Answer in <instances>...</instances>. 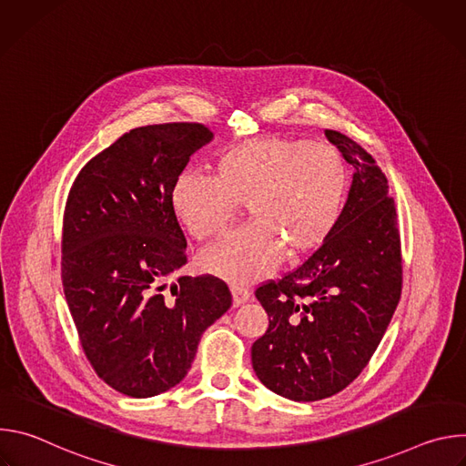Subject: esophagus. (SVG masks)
<instances>
[{
	"label": "esophagus",
	"instance_id": "34e87169",
	"mask_svg": "<svg viewBox=\"0 0 466 466\" xmlns=\"http://www.w3.org/2000/svg\"><path fill=\"white\" fill-rule=\"evenodd\" d=\"M230 293H232V304L234 306H241V304H245L247 300H248V291L247 289H243V288H239V286H232L230 288Z\"/></svg>",
	"mask_w": 466,
	"mask_h": 466
}]
</instances>
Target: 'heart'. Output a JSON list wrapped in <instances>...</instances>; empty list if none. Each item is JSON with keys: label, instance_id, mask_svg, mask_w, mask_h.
<instances>
[{"label": "heart", "instance_id": "b5f03b06", "mask_svg": "<svg viewBox=\"0 0 466 466\" xmlns=\"http://www.w3.org/2000/svg\"><path fill=\"white\" fill-rule=\"evenodd\" d=\"M349 189L343 157L326 144L258 137L223 149L212 177L180 173L171 207L197 241L221 236L247 207L250 225L201 256V265L232 284H252L317 250L334 230Z\"/></svg>", "mask_w": 466, "mask_h": 466}]
</instances>
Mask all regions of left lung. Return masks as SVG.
Returning <instances> with one entry per match:
<instances>
[{
	"label": "left lung",
	"mask_w": 466,
	"mask_h": 466,
	"mask_svg": "<svg viewBox=\"0 0 466 466\" xmlns=\"http://www.w3.org/2000/svg\"><path fill=\"white\" fill-rule=\"evenodd\" d=\"M354 167L349 201L328 239L297 269L256 288L269 328L252 369L273 392L315 402L369 365L402 295V245L387 178L354 140L326 128Z\"/></svg>",
	"instance_id": "obj_1"
}]
</instances>
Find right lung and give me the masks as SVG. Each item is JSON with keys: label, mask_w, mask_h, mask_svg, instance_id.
I'll return each instance as SVG.
<instances>
[{"label": "right lung", "mask_w": 466, "mask_h": 466, "mask_svg": "<svg viewBox=\"0 0 466 466\" xmlns=\"http://www.w3.org/2000/svg\"><path fill=\"white\" fill-rule=\"evenodd\" d=\"M212 137L203 123L132 128L85 164L66 198V302L86 360L121 394L147 398L175 387L203 331L232 306L218 277L167 284L187 263L171 187Z\"/></svg>", "instance_id": "obj_1"}]
</instances>
